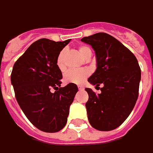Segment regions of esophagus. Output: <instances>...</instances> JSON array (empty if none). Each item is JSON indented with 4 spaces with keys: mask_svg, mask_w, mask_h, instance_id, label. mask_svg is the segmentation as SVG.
I'll return each instance as SVG.
<instances>
[{
    "mask_svg": "<svg viewBox=\"0 0 153 153\" xmlns=\"http://www.w3.org/2000/svg\"><path fill=\"white\" fill-rule=\"evenodd\" d=\"M78 89H79V90H83L84 88H83V86H82V85H78Z\"/></svg>",
    "mask_w": 153,
    "mask_h": 153,
    "instance_id": "34e87169",
    "label": "esophagus"
}]
</instances>
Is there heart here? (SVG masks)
<instances>
[{
    "instance_id": "obj_1",
    "label": "heart",
    "mask_w": 153,
    "mask_h": 153,
    "mask_svg": "<svg viewBox=\"0 0 153 153\" xmlns=\"http://www.w3.org/2000/svg\"><path fill=\"white\" fill-rule=\"evenodd\" d=\"M78 51L80 52L81 56L84 59H86L87 57L92 55L91 50L88 46H85V45H81L78 48ZM65 55H66V51L62 50L59 52L57 57V66L61 71H64L66 68ZM88 75H89V72L88 70H70L65 74L64 80L66 83L80 84L84 82V80L88 76Z\"/></svg>"
}]
</instances>
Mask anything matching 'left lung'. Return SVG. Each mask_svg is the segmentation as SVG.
<instances>
[{"instance_id":"8db88e82","label":"left lung","mask_w":153,"mask_h":153,"mask_svg":"<svg viewBox=\"0 0 153 153\" xmlns=\"http://www.w3.org/2000/svg\"><path fill=\"white\" fill-rule=\"evenodd\" d=\"M81 41L95 51L96 70L88 82L96 87V95L86 88L88 100L86 109L90 125L99 131H111L120 126L134 109L139 96L141 71L137 58L115 38L98 33Z\"/></svg>"}]
</instances>
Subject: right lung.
Returning <instances> with one entry per match:
<instances>
[{
    "label": "right lung",
    "mask_w": 153,
    "mask_h": 153,
    "mask_svg": "<svg viewBox=\"0 0 153 153\" xmlns=\"http://www.w3.org/2000/svg\"><path fill=\"white\" fill-rule=\"evenodd\" d=\"M70 41L39 39L13 67L11 83L16 100L31 123L43 132L56 133L65 127L78 91L75 83L60 87L63 76L57 66V57ZM52 88L55 92H51Z\"/></svg>",
    "instance_id": "obj_1"
}]
</instances>
